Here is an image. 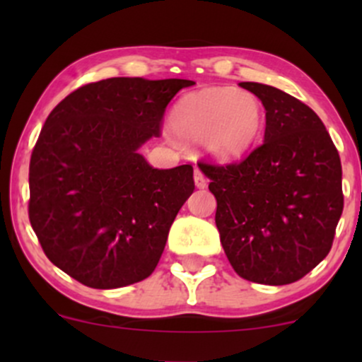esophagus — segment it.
Listing matches in <instances>:
<instances>
[{"label":"esophagus","instance_id":"esophagus-1","mask_svg":"<svg viewBox=\"0 0 362 362\" xmlns=\"http://www.w3.org/2000/svg\"><path fill=\"white\" fill-rule=\"evenodd\" d=\"M194 182H195V187L197 189H204L207 185V178L204 177V173L201 172V170H195L194 172Z\"/></svg>","mask_w":362,"mask_h":362}]
</instances>
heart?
Returning <instances> with one entry per match:
<instances>
[{
    "label": "heart",
    "mask_w": 362,
    "mask_h": 362,
    "mask_svg": "<svg viewBox=\"0 0 362 362\" xmlns=\"http://www.w3.org/2000/svg\"><path fill=\"white\" fill-rule=\"evenodd\" d=\"M170 124L178 138L201 143L214 160L233 161L255 146L265 112L252 91L216 86L184 95L170 112Z\"/></svg>",
    "instance_id": "obj_1"
}]
</instances>
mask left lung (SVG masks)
<instances>
[{"label":"left lung","instance_id":"left-lung-1","mask_svg":"<svg viewBox=\"0 0 362 362\" xmlns=\"http://www.w3.org/2000/svg\"><path fill=\"white\" fill-rule=\"evenodd\" d=\"M265 109L264 143L238 163H199L214 194L216 226L243 279L282 286L328 255L344 209L342 167L308 105L279 88L243 81Z\"/></svg>","mask_w":362,"mask_h":362}]
</instances>
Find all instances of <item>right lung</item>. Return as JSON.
I'll use <instances>...</instances> for the list:
<instances>
[{
    "label": "right lung",
    "mask_w": 362,
    "mask_h": 362,
    "mask_svg": "<svg viewBox=\"0 0 362 362\" xmlns=\"http://www.w3.org/2000/svg\"><path fill=\"white\" fill-rule=\"evenodd\" d=\"M190 80L109 78L56 105L32 151L28 218L47 259L95 289L146 279L194 192L190 165L158 170L139 148Z\"/></svg>",
    "instance_id": "obj_1"
}]
</instances>
